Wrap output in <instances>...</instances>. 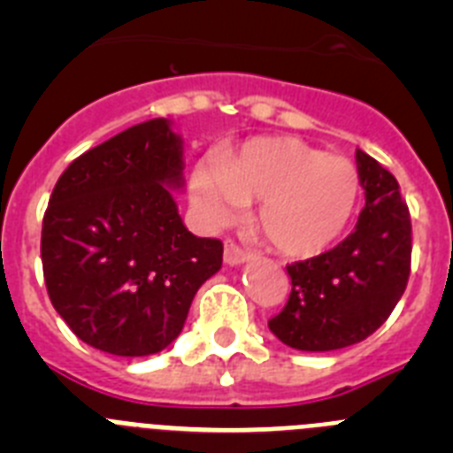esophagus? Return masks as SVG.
Instances as JSON below:
<instances>
[{"label": "esophagus", "mask_w": 453, "mask_h": 453, "mask_svg": "<svg viewBox=\"0 0 453 453\" xmlns=\"http://www.w3.org/2000/svg\"><path fill=\"white\" fill-rule=\"evenodd\" d=\"M250 261V251H245L242 247H238L234 240H226L224 242V263L226 265H242V263Z\"/></svg>", "instance_id": "34e87169"}]
</instances>
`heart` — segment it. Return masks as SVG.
Segmentation results:
<instances>
[{
  "mask_svg": "<svg viewBox=\"0 0 453 453\" xmlns=\"http://www.w3.org/2000/svg\"><path fill=\"white\" fill-rule=\"evenodd\" d=\"M190 199L208 224H226L245 202H258V229L276 251L313 258L345 235L361 199V174L342 156L295 138H258L224 161L203 158L190 177Z\"/></svg>",
  "mask_w": 453,
  "mask_h": 453,
  "instance_id": "heart-1",
  "label": "heart"
}]
</instances>
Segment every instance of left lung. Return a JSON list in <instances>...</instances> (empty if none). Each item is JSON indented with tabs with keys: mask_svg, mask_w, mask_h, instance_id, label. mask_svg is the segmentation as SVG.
<instances>
[{
	"mask_svg": "<svg viewBox=\"0 0 453 453\" xmlns=\"http://www.w3.org/2000/svg\"><path fill=\"white\" fill-rule=\"evenodd\" d=\"M365 208L340 245L288 265L292 292L267 322L283 345L334 351L374 334L397 306L411 274V213L397 179L356 151Z\"/></svg>",
	"mask_w": 453,
	"mask_h": 453,
	"instance_id": "obj_1",
	"label": "left lung"
}]
</instances>
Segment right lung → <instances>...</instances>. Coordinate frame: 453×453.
Here are the masks:
<instances>
[{"instance_id": "obj_1", "label": "right lung", "mask_w": 453, "mask_h": 453, "mask_svg": "<svg viewBox=\"0 0 453 453\" xmlns=\"http://www.w3.org/2000/svg\"><path fill=\"white\" fill-rule=\"evenodd\" d=\"M183 140L165 118L135 124L72 161L42 219V272L56 313L86 345L151 356L181 334L222 267V242L179 215Z\"/></svg>"}]
</instances>
